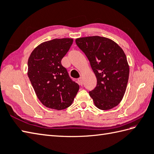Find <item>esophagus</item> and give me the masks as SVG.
<instances>
[{"instance_id": "obj_1", "label": "esophagus", "mask_w": 154, "mask_h": 154, "mask_svg": "<svg viewBox=\"0 0 154 154\" xmlns=\"http://www.w3.org/2000/svg\"><path fill=\"white\" fill-rule=\"evenodd\" d=\"M78 82H79V84L80 85H83V80H82V77H79V79H77Z\"/></svg>"}]
</instances>
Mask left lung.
<instances>
[{"instance_id":"8db88e82","label":"left lung","mask_w":154,"mask_h":154,"mask_svg":"<svg viewBox=\"0 0 154 154\" xmlns=\"http://www.w3.org/2000/svg\"><path fill=\"white\" fill-rule=\"evenodd\" d=\"M75 42L90 61L97 84L89 95L98 109L110 110L119 104L126 92L129 65L126 54L115 42L105 37L77 38Z\"/></svg>"}]
</instances>
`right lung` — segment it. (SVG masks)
I'll list each match as a JSON object with an SVG mask.
<instances>
[{
    "label": "right lung",
    "instance_id": "add662e5",
    "mask_svg": "<svg viewBox=\"0 0 154 154\" xmlns=\"http://www.w3.org/2000/svg\"><path fill=\"white\" fill-rule=\"evenodd\" d=\"M73 38L54 39L38 45L28 61V76L40 102L55 110L67 109L79 89L61 61L73 44Z\"/></svg>",
    "mask_w": 154,
    "mask_h": 154
}]
</instances>
